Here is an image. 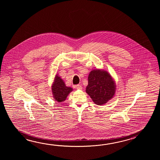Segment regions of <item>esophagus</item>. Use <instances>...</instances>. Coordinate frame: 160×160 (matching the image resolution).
Masks as SVG:
<instances>
[{
    "label": "esophagus",
    "instance_id": "esophagus-1",
    "mask_svg": "<svg viewBox=\"0 0 160 160\" xmlns=\"http://www.w3.org/2000/svg\"><path fill=\"white\" fill-rule=\"evenodd\" d=\"M76 88H77V89H78V90H81L82 88V87L81 85H77L76 86Z\"/></svg>",
    "mask_w": 160,
    "mask_h": 160
}]
</instances>
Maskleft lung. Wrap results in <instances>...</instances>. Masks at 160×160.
<instances>
[{
	"label": "left lung",
	"instance_id": "1",
	"mask_svg": "<svg viewBox=\"0 0 160 160\" xmlns=\"http://www.w3.org/2000/svg\"><path fill=\"white\" fill-rule=\"evenodd\" d=\"M116 90V82L109 72L94 69L89 73L86 92L96 105L105 104L114 97Z\"/></svg>",
	"mask_w": 160,
	"mask_h": 160
}]
</instances>
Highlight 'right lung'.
Returning a JSON list of instances; mask_svg holds the SVG:
<instances>
[{"label":"right lung","mask_w":160,"mask_h":160,"mask_svg":"<svg viewBox=\"0 0 160 160\" xmlns=\"http://www.w3.org/2000/svg\"><path fill=\"white\" fill-rule=\"evenodd\" d=\"M51 91L55 100L57 102H61L65 101L68 94L72 91V88L66 86L65 82L57 74L51 86Z\"/></svg>","instance_id":"obj_1"}]
</instances>
